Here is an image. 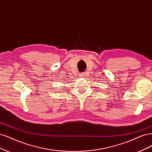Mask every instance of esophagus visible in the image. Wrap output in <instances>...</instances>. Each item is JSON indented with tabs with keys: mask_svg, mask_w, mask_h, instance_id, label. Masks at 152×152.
Returning <instances> with one entry per match:
<instances>
[{
	"mask_svg": "<svg viewBox=\"0 0 152 152\" xmlns=\"http://www.w3.org/2000/svg\"><path fill=\"white\" fill-rule=\"evenodd\" d=\"M80 77H84V76H85V74L84 73H82V74H80V75H79Z\"/></svg>",
	"mask_w": 152,
	"mask_h": 152,
	"instance_id": "esophagus-1",
	"label": "esophagus"
}]
</instances>
